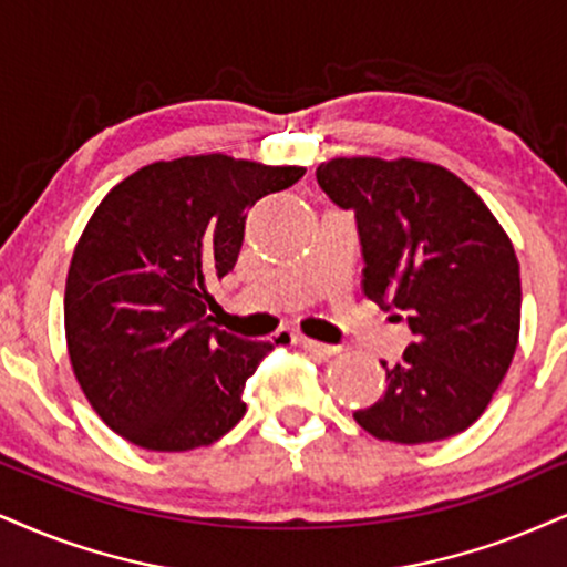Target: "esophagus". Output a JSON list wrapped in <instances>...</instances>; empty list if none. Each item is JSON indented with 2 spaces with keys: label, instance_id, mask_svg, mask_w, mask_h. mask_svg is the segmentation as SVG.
<instances>
[{
  "label": "esophagus",
  "instance_id": "esophagus-1",
  "mask_svg": "<svg viewBox=\"0 0 567 567\" xmlns=\"http://www.w3.org/2000/svg\"><path fill=\"white\" fill-rule=\"evenodd\" d=\"M299 347H305L307 352L312 354H320V358H333V354L341 352V347H333V344H323V341H316V339H307V337H295Z\"/></svg>",
  "mask_w": 567,
  "mask_h": 567
}]
</instances>
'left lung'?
<instances>
[{
  "mask_svg": "<svg viewBox=\"0 0 567 567\" xmlns=\"http://www.w3.org/2000/svg\"><path fill=\"white\" fill-rule=\"evenodd\" d=\"M316 176L358 220L365 297L402 312L415 337L402 362H381L386 391L354 421L396 444L465 431L484 415L518 347L520 265L505 228L436 163L333 157Z\"/></svg>",
  "mask_w": 567,
  "mask_h": 567,
  "instance_id": "1",
  "label": "left lung"
}]
</instances>
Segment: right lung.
Masks as SVG:
<instances>
[{
    "mask_svg": "<svg viewBox=\"0 0 567 567\" xmlns=\"http://www.w3.org/2000/svg\"><path fill=\"white\" fill-rule=\"evenodd\" d=\"M302 176L220 152L159 159L94 209L70 260L65 339L89 404L125 442L186 452L241 421L272 344L213 326L209 286L234 270L249 207Z\"/></svg>",
    "mask_w": 567,
    "mask_h": 567,
    "instance_id": "add662e5",
    "label": "right lung"
}]
</instances>
